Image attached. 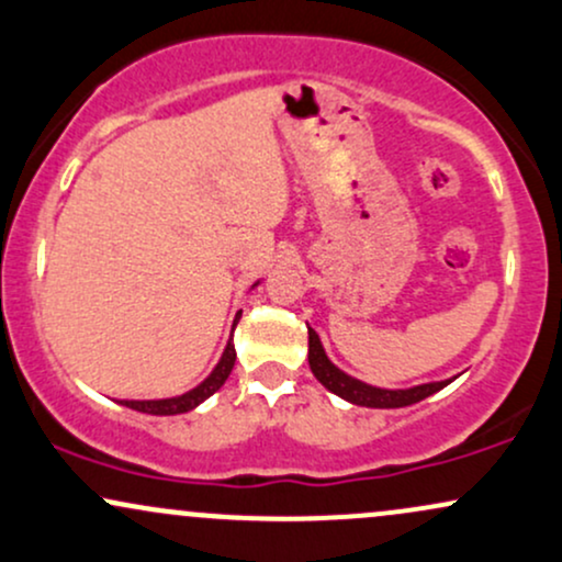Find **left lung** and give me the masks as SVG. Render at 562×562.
Listing matches in <instances>:
<instances>
[{
  "instance_id": "8db88e82",
  "label": "left lung",
  "mask_w": 562,
  "mask_h": 562,
  "mask_svg": "<svg viewBox=\"0 0 562 562\" xmlns=\"http://www.w3.org/2000/svg\"><path fill=\"white\" fill-rule=\"evenodd\" d=\"M308 367H312L314 378L335 396L346 398L348 404L370 406V409H398V406L417 404L423 398L434 396L436 391L447 389L451 380H434V383H420L412 385V389H378V385L362 383V380L351 378L327 359L325 346H322L319 335L312 327H308Z\"/></svg>"
}]
</instances>
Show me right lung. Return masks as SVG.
<instances>
[{
  "instance_id": "1",
  "label": "right lung",
  "mask_w": 562,
  "mask_h": 562,
  "mask_svg": "<svg viewBox=\"0 0 562 562\" xmlns=\"http://www.w3.org/2000/svg\"><path fill=\"white\" fill-rule=\"evenodd\" d=\"M259 282H254V288H259ZM254 288H250V290H254ZM240 314H237L235 322H232V330H235L237 322H240ZM235 359H237L235 344H232V335H229L227 346H224L222 359H218L214 370H211V375L205 378L203 383H198L192 391L182 393V396H171V398H121L119 404L128 406V409L145 412V415H184V412L195 409V406H200L205 402V398L214 396V393L222 389L224 380L229 378L232 367H235Z\"/></svg>"
}]
</instances>
